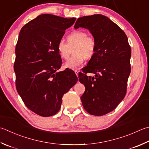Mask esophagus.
<instances>
[{
    "label": "esophagus",
    "mask_w": 149,
    "mask_h": 149,
    "mask_svg": "<svg viewBox=\"0 0 149 149\" xmlns=\"http://www.w3.org/2000/svg\"><path fill=\"white\" fill-rule=\"evenodd\" d=\"M79 72H80V71H79V70H75V74H76L77 76H78V74Z\"/></svg>",
    "instance_id": "34e87169"
}]
</instances>
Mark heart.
<instances>
[{"label":"heart","mask_w":149,"mask_h":149,"mask_svg":"<svg viewBox=\"0 0 149 149\" xmlns=\"http://www.w3.org/2000/svg\"><path fill=\"white\" fill-rule=\"evenodd\" d=\"M68 44L63 40L57 43V49L62 59H67L71 53V48L75 46V54L65 64V67L75 70L83 65L84 60L90 59L95 52L96 44L94 39L87 36L86 32L82 30H74L66 37Z\"/></svg>","instance_id":"1"}]
</instances>
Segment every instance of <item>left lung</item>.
<instances>
[{
	"label": "left lung",
	"instance_id": "left-lung-1",
	"mask_svg": "<svg viewBox=\"0 0 149 149\" xmlns=\"http://www.w3.org/2000/svg\"><path fill=\"white\" fill-rule=\"evenodd\" d=\"M79 27L88 29L96 44L94 55L79 74L85 86L81 100L90 114L103 116L114 110L126 95L131 48L125 32L106 16L80 17L74 28ZM88 72L95 76L88 77Z\"/></svg>",
	"mask_w": 149,
	"mask_h": 149
}]
</instances>
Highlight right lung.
Here are the masks:
<instances>
[{"label":"right lung","mask_w":149,"mask_h":149,"mask_svg":"<svg viewBox=\"0 0 149 149\" xmlns=\"http://www.w3.org/2000/svg\"><path fill=\"white\" fill-rule=\"evenodd\" d=\"M75 20L42 14L20 31L14 63L16 88L28 109L40 116L57 113L63 95L77 82L72 70L58 71L62 59L57 49Z\"/></svg>","instance_id":"right-lung-1"}]
</instances>
